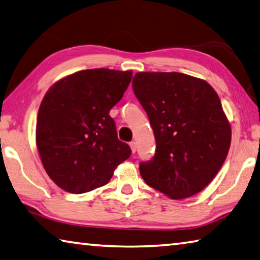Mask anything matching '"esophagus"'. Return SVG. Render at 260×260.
Here are the masks:
<instances>
[{"mask_svg":"<svg viewBox=\"0 0 260 260\" xmlns=\"http://www.w3.org/2000/svg\"><path fill=\"white\" fill-rule=\"evenodd\" d=\"M130 147H131V151H133V153H136V149H137V146H136V143L135 142H131L130 143Z\"/></svg>","mask_w":260,"mask_h":260,"instance_id":"34e87169","label":"esophagus"}]
</instances>
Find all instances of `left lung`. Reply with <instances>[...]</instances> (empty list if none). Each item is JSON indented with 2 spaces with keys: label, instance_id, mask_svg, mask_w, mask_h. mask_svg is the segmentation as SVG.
Segmentation results:
<instances>
[{
  "label": "left lung",
  "instance_id": "left-lung-1",
  "mask_svg": "<svg viewBox=\"0 0 260 260\" xmlns=\"http://www.w3.org/2000/svg\"><path fill=\"white\" fill-rule=\"evenodd\" d=\"M133 88L156 140L152 160L139 165L145 183L176 200L201 192L220 170L231 145V126L216 91L177 72L137 73Z\"/></svg>",
  "mask_w": 260,
  "mask_h": 260
}]
</instances>
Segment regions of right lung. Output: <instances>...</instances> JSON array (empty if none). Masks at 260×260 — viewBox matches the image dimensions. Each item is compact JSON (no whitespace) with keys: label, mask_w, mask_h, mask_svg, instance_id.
<instances>
[{"label":"right lung","mask_w":260,"mask_h":260,"mask_svg":"<svg viewBox=\"0 0 260 260\" xmlns=\"http://www.w3.org/2000/svg\"><path fill=\"white\" fill-rule=\"evenodd\" d=\"M131 71L95 68L54 83L41 103L36 145L47 174L73 194L106 185L131 148L117 138L111 108L123 97Z\"/></svg>","instance_id":"1"}]
</instances>
